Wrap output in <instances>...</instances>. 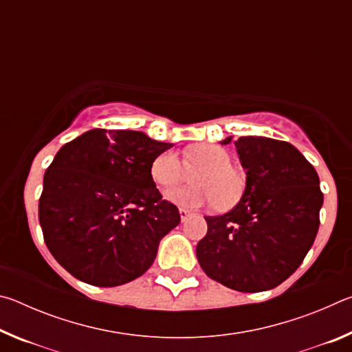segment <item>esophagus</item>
<instances>
[{"instance_id":"esophagus-1","label":"esophagus","mask_w":352,"mask_h":352,"mask_svg":"<svg viewBox=\"0 0 352 352\" xmlns=\"http://www.w3.org/2000/svg\"><path fill=\"white\" fill-rule=\"evenodd\" d=\"M192 216V212L188 211V210H183V208H180V217H182V222H186V220Z\"/></svg>"}]
</instances>
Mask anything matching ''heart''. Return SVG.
I'll use <instances>...</instances> for the list:
<instances>
[{
    "label": "heart",
    "mask_w": 352,
    "mask_h": 352,
    "mask_svg": "<svg viewBox=\"0 0 352 352\" xmlns=\"http://www.w3.org/2000/svg\"><path fill=\"white\" fill-rule=\"evenodd\" d=\"M188 170H200L192 180L195 188L172 189L164 195L183 210L212 205L230 208L239 201L245 189L243 177L233 169L230 152L216 144L186 147L183 162L175 152H163L151 164L152 180L162 189L178 186L188 178Z\"/></svg>",
    "instance_id": "b5f03b06"
}]
</instances>
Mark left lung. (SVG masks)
Returning <instances> with one entry per match:
<instances>
[{
	"label": "left lung",
	"instance_id": "1",
	"mask_svg": "<svg viewBox=\"0 0 352 352\" xmlns=\"http://www.w3.org/2000/svg\"><path fill=\"white\" fill-rule=\"evenodd\" d=\"M228 136L222 144H230ZM245 189L233 210L206 216L197 243L208 276L239 292L276 287L294 273L317 236L323 194L314 166L290 142L242 136L234 141Z\"/></svg>",
	"mask_w": 352,
	"mask_h": 352
}]
</instances>
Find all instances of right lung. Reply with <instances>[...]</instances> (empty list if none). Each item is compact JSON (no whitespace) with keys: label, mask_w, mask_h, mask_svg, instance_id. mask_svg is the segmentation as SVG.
Here are the masks:
<instances>
[{"label":"right lung","mask_w":352,"mask_h":352,"mask_svg":"<svg viewBox=\"0 0 352 352\" xmlns=\"http://www.w3.org/2000/svg\"><path fill=\"white\" fill-rule=\"evenodd\" d=\"M174 144L135 130L93 129L65 144L45 172L38 219L51 254L80 281L115 287L141 276L180 223L151 164Z\"/></svg>","instance_id":"obj_1"}]
</instances>
